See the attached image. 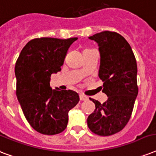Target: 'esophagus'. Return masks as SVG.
Wrapping results in <instances>:
<instances>
[{
  "mask_svg": "<svg viewBox=\"0 0 156 156\" xmlns=\"http://www.w3.org/2000/svg\"><path fill=\"white\" fill-rule=\"evenodd\" d=\"M79 98H80V100H88L87 96H86V95H83V94H80V95H79Z\"/></svg>",
  "mask_w": 156,
  "mask_h": 156,
  "instance_id": "esophagus-1",
  "label": "esophagus"
}]
</instances>
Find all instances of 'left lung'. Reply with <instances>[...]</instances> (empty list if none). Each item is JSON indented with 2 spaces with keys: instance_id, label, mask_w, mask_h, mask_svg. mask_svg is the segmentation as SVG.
Returning <instances> with one entry per match:
<instances>
[{
  "instance_id": "8db88e82",
  "label": "left lung",
  "mask_w": 156,
  "mask_h": 156,
  "mask_svg": "<svg viewBox=\"0 0 156 156\" xmlns=\"http://www.w3.org/2000/svg\"><path fill=\"white\" fill-rule=\"evenodd\" d=\"M89 39L98 44L100 55L99 77L108 100L95 104L87 118V126L95 134L109 136L118 133L128 123L138 95L137 62L130 45L120 34L102 31Z\"/></svg>"
}]
</instances>
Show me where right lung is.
I'll list each match as a JSON object with an SVG mask.
<instances>
[{"mask_svg": "<svg viewBox=\"0 0 156 156\" xmlns=\"http://www.w3.org/2000/svg\"><path fill=\"white\" fill-rule=\"evenodd\" d=\"M77 40L34 39L25 45L16 61L18 102L28 123L43 134L53 135L65 130L69 112L79 101L73 90L50 87L51 75L61 70L69 48Z\"/></svg>", "mask_w": 156, "mask_h": 156, "instance_id": "add662e5", "label": "right lung"}]
</instances>
